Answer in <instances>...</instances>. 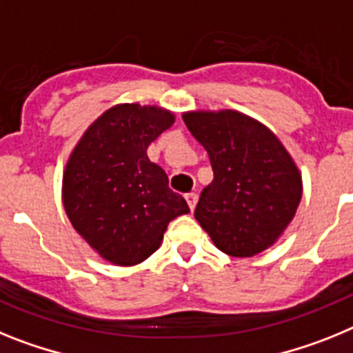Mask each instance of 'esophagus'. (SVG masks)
Instances as JSON below:
<instances>
[{"mask_svg": "<svg viewBox=\"0 0 353 353\" xmlns=\"http://www.w3.org/2000/svg\"><path fill=\"white\" fill-rule=\"evenodd\" d=\"M197 201H199V195L197 194H188L186 195V202H188L190 210L194 211L195 206H197Z\"/></svg>", "mask_w": 353, "mask_h": 353, "instance_id": "obj_1", "label": "esophagus"}]
</instances>
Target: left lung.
<instances>
[{
	"mask_svg": "<svg viewBox=\"0 0 353 353\" xmlns=\"http://www.w3.org/2000/svg\"><path fill=\"white\" fill-rule=\"evenodd\" d=\"M183 121L210 156L213 181L195 219L214 247L252 257L281 238L302 199V174L283 142L236 110H195Z\"/></svg>",
	"mask_w": 353,
	"mask_h": 353,
	"instance_id": "1",
	"label": "left lung"
}]
</instances>
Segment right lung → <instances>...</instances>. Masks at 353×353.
<instances>
[{"instance_id":"add662e5","label":"right lung","mask_w":353,"mask_h":353,"mask_svg":"<svg viewBox=\"0 0 353 353\" xmlns=\"http://www.w3.org/2000/svg\"><path fill=\"white\" fill-rule=\"evenodd\" d=\"M176 121L154 104L122 103L87 128L67 159L62 201L72 228L104 261L134 266L159 249L168 222L190 213L147 147Z\"/></svg>"}]
</instances>
